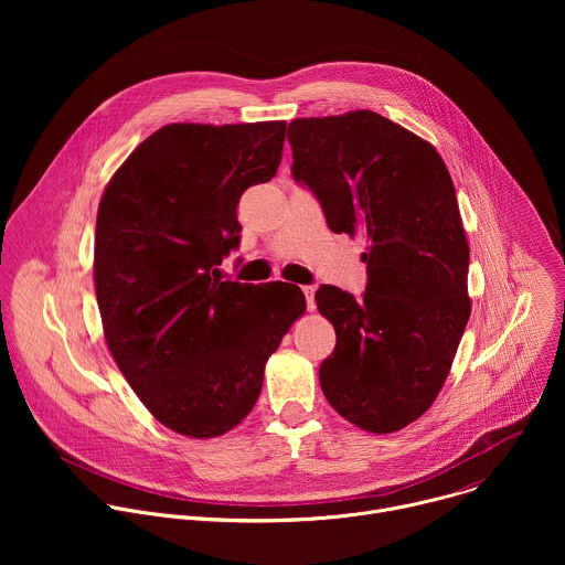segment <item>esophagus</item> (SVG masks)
Masks as SVG:
<instances>
[{"label": "esophagus", "mask_w": 565, "mask_h": 565, "mask_svg": "<svg viewBox=\"0 0 565 565\" xmlns=\"http://www.w3.org/2000/svg\"><path fill=\"white\" fill-rule=\"evenodd\" d=\"M301 292L306 297V308L315 310V286H301Z\"/></svg>", "instance_id": "esophagus-1"}]
</instances>
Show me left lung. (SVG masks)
<instances>
[{"instance_id":"8db88e82","label":"left lung","mask_w":565,"mask_h":565,"mask_svg":"<svg viewBox=\"0 0 565 565\" xmlns=\"http://www.w3.org/2000/svg\"><path fill=\"white\" fill-rule=\"evenodd\" d=\"M292 177L335 234L366 238L360 299L319 286L338 335L319 366L331 407L371 434L420 418L440 393L471 312L469 246L436 147L375 111L288 125Z\"/></svg>"}]
</instances>
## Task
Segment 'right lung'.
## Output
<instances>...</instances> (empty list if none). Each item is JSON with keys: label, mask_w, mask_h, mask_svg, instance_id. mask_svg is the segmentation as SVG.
I'll return each mask as SVG.
<instances>
[{"label": "right lung", "mask_w": 565, "mask_h": 565, "mask_svg": "<svg viewBox=\"0 0 565 565\" xmlns=\"http://www.w3.org/2000/svg\"><path fill=\"white\" fill-rule=\"evenodd\" d=\"M286 122H174L142 140L98 207L94 279L107 347L168 429L216 438L244 420L303 292L221 281L236 205L281 163Z\"/></svg>", "instance_id": "1"}]
</instances>
